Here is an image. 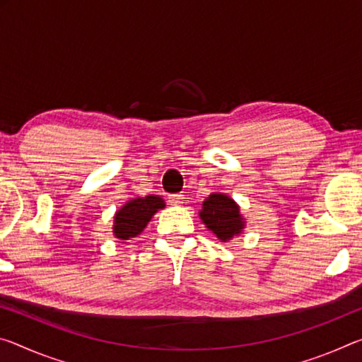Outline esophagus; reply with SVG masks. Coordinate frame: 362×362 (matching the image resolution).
I'll use <instances>...</instances> for the list:
<instances>
[{
	"label": "esophagus",
	"instance_id": "esophagus-1",
	"mask_svg": "<svg viewBox=\"0 0 362 362\" xmlns=\"http://www.w3.org/2000/svg\"><path fill=\"white\" fill-rule=\"evenodd\" d=\"M169 203L174 206H179L183 203V194L177 193V194H169Z\"/></svg>",
	"mask_w": 362,
	"mask_h": 362
}]
</instances>
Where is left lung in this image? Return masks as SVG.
<instances>
[{"mask_svg":"<svg viewBox=\"0 0 362 362\" xmlns=\"http://www.w3.org/2000/svg\"><path fill=\"white\" fill-rule=\"evenodd\" d=\"M199 217L206 223V227L212 230V233H216V237L221 238L222 242L230 240L243 228V219L240 216L238 206L227 194H209L206 202H203Z\"/></svg>","mask_w":362,"mask_h":362,"instance_id":"1","label":"left lung"}]
</instances>
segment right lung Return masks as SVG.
Returning a JSON list of instances; mask_svg holds the SVG:
<instances>
[{
	"mask_svg": "<svg viewBox=\"0 0 362 362\" xmlns=\"http://www.w3.org/2000/svg\"><path fill=\"white\" fill-rule=\"evenodd\" d=\"M163 198L156 197V194H150L145 198L132 199L124 208H120L114 217V235L120 240H129L132 237H136L143 232L146 223L150 222L154 212L158 209L164 208Z\"/></svg>",
	"mask_w": 362,
	"mask_h": 362,
	"instance_id": "add662e5",
	"label": "right lung"
}]
</instances>
